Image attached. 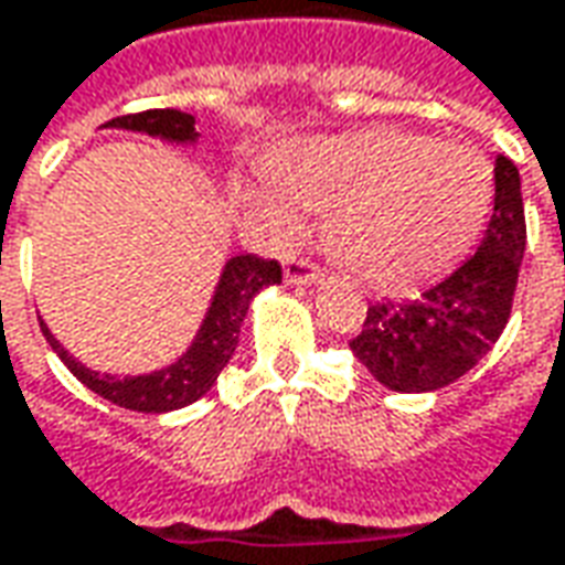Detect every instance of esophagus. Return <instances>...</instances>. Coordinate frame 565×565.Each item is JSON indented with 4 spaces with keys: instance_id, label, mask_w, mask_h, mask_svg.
I'll return each mask as SVG.
<instances>
[{
    "instance_id": "1",
    "label": "esophagus",
    "mask_w": 565,
    "mask_h": 565,
    "mask_svg": "<svg viewBox=\"0 0 565 565\" xmlns=\"http://www.w3.org/2000/svg\"><path fill=\"white\" fill-rule=\"evenodd\" d=\"M284 278L290 284H319L321 281V268L316 263H309V259H302V256H287V263H284Z\"/></svg>"
}]
</instances>
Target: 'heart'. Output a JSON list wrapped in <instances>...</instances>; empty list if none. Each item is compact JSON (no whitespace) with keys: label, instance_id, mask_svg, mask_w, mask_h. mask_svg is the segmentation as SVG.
Here are the masks:
<instances>
[{"label":"heart","instance_id":"heart-1","mask_svg":"<svg viewBox=\"0 0 565 565\" xmlns=\"http://www.w3.org/2000/svg\"><path fill=\"white\" fill-rule=\"evenodd\" d=\"M278 193L256 205L281 227L294 205L331 212L324 241L365 284L403 290L428 281L472 246L494 200L491 162L469 147L397 127L324 137L275 168Z\"/></svg>","mask_w":565,"mask_h":565}]
</instances>
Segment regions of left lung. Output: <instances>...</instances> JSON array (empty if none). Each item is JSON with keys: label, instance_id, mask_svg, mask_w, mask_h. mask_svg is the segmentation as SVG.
Listing matches in <instances>:
<instances>
[{"label": "left lung", "instance_id": "1", "mask_svg": "<svg viewBox=\"0 0 565 565\" xmlns=\"http://www.w3.org/2000/svg\"><path fill=\"white\" fill-rule=\"evenodd\" d=\"M525 253V209L519 168L497 156L494 215L454 275L431 284L416 300L369 306L353 356L399 394H425L462 379L503 334L513 309L519 265Z\"/></svg>", "mask_w": 565, "mask_h": 565}]
</instances>
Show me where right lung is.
Returning <instances> with one entry per match:
<instances>
[{"label": "right lung", "instance_id": "1", "mask_svg": "<svg viewBox=\"0 0 565 565\" xmlns=\"http://www.w3.org/2000/svg\"><path fill=\"white\" fill-rule=\"evenodd\" d=\"M103 127L137 130V134L168 140V143H196V137H200L196 118L186 111H178V108H149V111H137V115H121ZM271 284H281V265L275 259H259L253 253L231 256L224 263L203 324H200L193 343L186 347L184 356L159 372H149V375H108V372L99 375L84 362L74 360L68 350L55 341L46 321H40V328H43L52 350L58 353V360L71 369V375L81 384H87L93 394H99L115 406L134 409V413H171V409L196 403L215 384V379L222 375V369L237 350L241 324L249 312V302L263 287H271Z\"/></svg>", "mask_w": 565, "mask_h": 565}]
</instances>
